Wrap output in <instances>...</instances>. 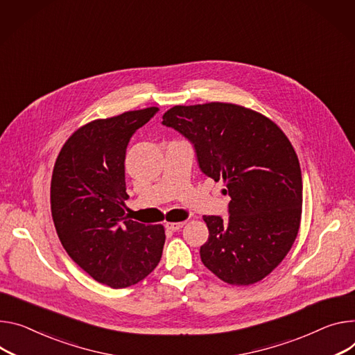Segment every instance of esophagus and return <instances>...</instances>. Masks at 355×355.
Instances as JSON below:
<instances>
[{
  "label": "esophagus",
  "instance_id": "obj_1",
  "mask_svg": "<svg viewBox=\"0 0 355 355\" xmlns=\"http://www.w3.org/2000/svg\"><path fill=\"white\" fill-rule=\"evenodd\" d=\"M184 227V222H167L166 223V228L175 232V231H180L181 228Z\"/></svg>",
  "mask_w": 355,
  "mask_h": 355
}]
</instances>
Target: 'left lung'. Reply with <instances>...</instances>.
<instances>
[{"mask_svg":"<svg viewBox=\"0 0 355 355\" xmlns=\"http://www.w3.org/2000/svg\"><path fill=\"white\" fill-rule=\"evenodd\" d=\"M194 146L201 171L222 180L228 219L205 215L202 263L220 280L248 286L266 277L300 227L303 182L297 154L263 114L232 103L174 106L163 116Z\"/></svg>","mask_w":355,"mask_h":355,"instance_id":"8db88e82","label":"left lung"}]
</instances>
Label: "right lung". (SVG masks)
Listing matches in <instances>:
<instances>
[{
  "label": "right lung",
  "mask_w": 355,
  "mask_h": 355,
  "mask_svg": "<svg viewBox=\"0 0 355 355\" xmlns=\"http://www.w3.org/2000/svg\"><path fill=\"white\" fill-rule=\"evenodd\" d=\"M157 112L147 107L82 125L53 167L51 211L59 241L78 266L112 288L139 283L163 254V225H143L124 212L125 148Z\"/></svg>",
  "instance_id": "right-lung-1"
}]
</instances>
